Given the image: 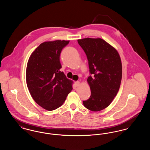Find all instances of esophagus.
I'll return each instance as SVG.
<instances>
[{
    "mask_svg": "<svg viewBox=\"0 0 150 150\" xmlns=\"http://www.w3.org/2000/svg\"><path fill=\"white\" fill-rule=\"evenodd\" d=\"M79 85H80V82L79 81H76L75 83V86H78Z\"/></svg>",
    "mask_w": 150,
    "mask_h": 150,
    "instance_id": "34e87169",
    "label": "esophagus"
}]
</instances>
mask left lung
Segmentation results:
<instances>
[{
	"mask_svg": "<svg viewBox=\"0 0 150 150\" xmlns=\"http://www.w3.org/2000/svg\"><path fill=\"white\" fill-rule=\"evenodd\" d=\"M78 42L85 52L89 72L87 82L91 96L85 107L99 111L108 107L118 92L122 78L121 58L117 50L101 38H84Z\"/></svg>",
	"mask_w": 150,
	"mask_h": 150,
	"instance_id": "left-lung-1",
	"label": "left lung"
}]
</instances>
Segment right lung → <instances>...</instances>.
<instances>
[{
  "label": "right lung",
  "instance_id": "obj_1",
  "mask_svg": "<svg viewBox=\"0 0 150 150\" xmlns=\"http://www.w3.org/2000/svg\"><path fill=\"white\" fill-rule=\"evenodd\" d=\"M69 42L57 40L42 43L28 62L26 80L29 92L37 104L48 111L62 106L72 89L73 81L60 71V54Z\"/></svg>",
  "mask_w": 150,
  "mask_h": 150
}]
</instances>
